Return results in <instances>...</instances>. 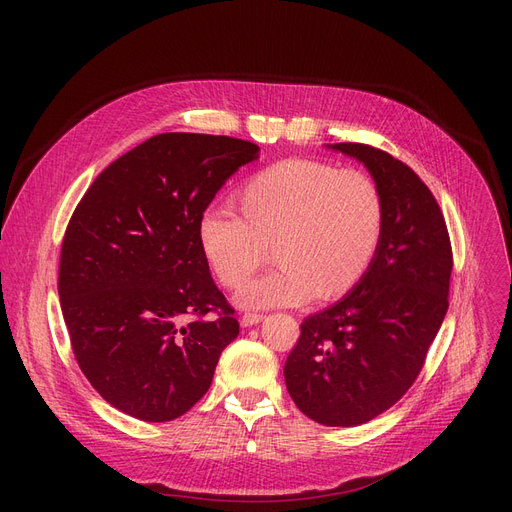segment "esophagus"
<instances>
[{"label":"esophagus","mask_w":512,"mask_h":512,"mask_svg":"<svg viewBox=\"0 0 512 512\" xmlns=\"http://www.w3.org/2000/svg\"><path fill=\"white\" fill-rule=\"evenodd\" d=\"M263 313H255V311H249V313H245L240 317V326L242 328H251V326H255V324H259V321H263Z\"/></svg>","instance_id":"esophagus-1"}]
</instances>
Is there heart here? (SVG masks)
<instances>
[{
    "label": "heart",
    "mask_w": 512,
    "mask_h": 512,
    "mask_svg": "<svg viewBox=\"0 0 512 512\" xmlns=\"http://www.w3.org/2000/svg\"><path fill=\"white\" fill-rule=\"evenodd\" d=\"M232 209L199 220V247L211 274L236 290L272 249L276 270L238 294L242 307L332 301L351 292L380 249L384 201L375 180L355 168L284 159L238 188Z\"/></svg>",
    "instance_id": "b5f03b06"
}]
</instances>
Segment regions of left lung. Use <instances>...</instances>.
I'll return each instance as SVG.
<instances>
[{"label": "left lung", "instance_id": "1", "mask_svg": "<svg viewBox=\"0 0 512 512\" xmlns=\"http://www.w3.org/2000/svg\"><path fill=\"white\" fill-rule=\"evenodd\" d=\"M330 147L359 159L380 186L384 230L363 280L303 321L284 380L309 419L353 427L417 380L448 311L452 247L436 197L407 164L363 143Z\"/></svg>", "mask_w": 512, "mask_h": 512}]
</instances>
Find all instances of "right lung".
<instances>
[{
    "instance_id": "obj_1",
    "label": "right lung",
    "mask_w": 512,
    "mask_h": 512,
    "mask_svg": "<svg viewBox=\"0 0 512 512\" xmlns=\"http://www.w3.org/2000/svg\"><path fill=\"white\" fill-rule=\"evenodd\" d=\"M257 157L242 139L164 132L112 161L76 205L60 255L62 313L80 371L118 411L172 421L209 390L238 321L197 228Z\"/></svg>"
}]
</instances>
